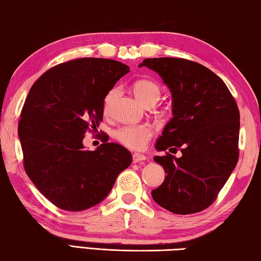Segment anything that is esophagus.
<instances>
[{"instance_id":"obj_1","label":"esophagus","mask_w":261,"mask_h":261,"mask_svg":"<svg viewBox=\"0 0 261 261\" xmlns=\"http://www.w3.org/2000/svg\"><path fill=\"white\" fill-rule=\"evenodd\" d=\"M146 156L144 155V154H140V153H135L134 155H132V160H134V163H139V162H144L146 160Z\"/></svg>"}]
</instances>
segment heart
<instances>
[{
  "label": "heart",
  "mask_w": 261,
  "mask_h": 261,
  "mask_svg": "<svg viewBox=\"0 0 261 261\" xmlns=\"http://www.w3.org/2000/svg\"><path fill=\"white\" fill-rule=\"evenodd\" d=\"M134 93L136 98L138 99L141 103L145 105L153 100H159L161 95L160 86L156 83L148 79H139L135 82ZM117 90L113 88L109 91V93L105 98V110L109 108L113 99L116 96ZM153 136V129L148 124H132V125H123L114 131V138L118 143L122 144L123 146L131 149H141L146 146L147 141L151 139Z\"/></svg>",
  "instance_id": "1"
}]
</instances>
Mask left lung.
<instances>
[{"label": "left lung", "mask_w": 261, "mask_h": 261, "mask_svg": "<svg viewBox=\"0 0 261 261\" xmlns=\"http://www.w3.org/2000/svg\"><path fill=\"white\" fill-rule=\"evenodd\" d=\"M153 70L169 88L173 117L156 151L179 148L182 156H154L167 176L152 197L175 214H192L213 204L238 161L240 110L222 79L196 62L159 57L138 65Z\"/></svg>", "instance_id": "obj_1"}]
</instances>
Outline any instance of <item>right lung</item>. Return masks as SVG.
<instances>
[{
  "label": "right lung",
  "instance_id": "add662e5",
  "mask_svg": "<svg viewBox=\"0 0 261 261\" xmlns=\"http://www.w3.org/2000/svg\"><path fill=\"white\" fill-rule=\"evenodd\" d=\"M129 67L84 57L46 71L33 84L18 124L24 167L51 204L79 212L102 201L132 155L115 143L95 151L83 145L87 129L102 121L105 98Z\"/></svg>",
  "mask_w": 261,
  "mask_h": 261
}]
</instances>
